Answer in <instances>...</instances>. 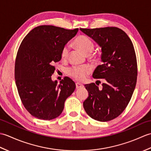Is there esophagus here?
Listing matches in <instances>:
<instances>
[{
	"instance_id": "34e87169",
	"label": "esophagus",
	"mask_w": 151,
	"mask_h": 151,
	"mask_svg": "<svg viewBox=\"0 0 151 151\" xmlns=\"http://www.w3.org/2000/svg\"><path fill=\"white\" fill-rule=\"evenodd\" d=\"M76 88L78 89V88H81L84 87V85H83L82 84H81V83L77 82V83H76Z\"/></svg>"
}]
</instances>
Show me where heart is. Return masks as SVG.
<instances>
[{
    "label": "heart",
    "instance_id": "obj_1",
    "mask_svg": "<svg viewBox=\"0 0 151 151\" xmlns=\"http://www.w3.org/2000/svg\"><path fill=\"white\" fill-rule=\"evenodd\" d=\"M76 46L86 55H89L94 50V44L91 39L86 36H80L75 41ZM69 52V46L65 45L62 50L61 56L63 58L68 56ZM91 68L88 65L74 66L70 67L67 70L68 75L78 81H82L91 73Z\"/></svg>",
    "mask_w": 151,
    "mask_h": 151
}]
</instances>
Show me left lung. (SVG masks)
Returning <instances> with one entry per match:
<instances>
[{
  "label": "left lung",
  "instance_id": "8db88e82",
  "mask_svg": "<svg viewBox=\"0 0 151 151\" xmlns=\"http://www.w3.org/2000/svg\"><path fill=\"white\" fill-rule=\"evenodd\" d=\"M80 30L101 48L102 64L95 69L93 77L106 81L102 89L95 83L85 85L89 95L83 102L84 108L95 120H112L124 110L136 87L137 69L133 44L117 27Z\"/></svg>",
  "mask_w": 151,
  "mask_h": 151
}]
</instances>
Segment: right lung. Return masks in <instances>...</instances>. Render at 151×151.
I'll use <instances>...</instances> for the list:
<instances>
[{
  "label": "right lung",
  "instance_id": "add662e5",
  "mask_svg": "<svg viewBox=\"0 0 151 151\" xmlns=\"http://www.w3.org/2000/svg\"><path fill=\"white\" fill-rule=\"evenodd\" d=\"M78 31L41 25L22 41L15 60V84L24 108L34 117L42 120L58 117L75 91V83L70 78L58 84L51 76L55 70L53 64L62 59L63 47Z\"/></svg>",
  "mask_w": 151,
  "mask_h": 151
}]
</instances>
